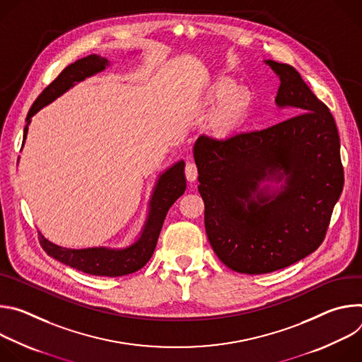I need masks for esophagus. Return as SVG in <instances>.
Returning a JSON list of instances; mask_svg holds the SVG:
<instances>
[{
    "label": "esophagus",
    "mask_w": 362,
    "mask_h": 362,
    "mask_svg": "<svg viewBox=\"0 0 362 362\" xmlns=\"http://www.w3.org/2000/svg\"><path fill=\"white\" fill-rule=\"evenodd\" d=\"M185 175L189 182H194L197 179V168L194 163H187L185 168Z\"/></svg>",
    "instance_id": "esophagus-1"
}]
</instances>
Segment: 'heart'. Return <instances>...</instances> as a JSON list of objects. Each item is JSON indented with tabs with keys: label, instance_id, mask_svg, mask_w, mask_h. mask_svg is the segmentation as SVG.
<instances>
[{
	"label": "heart",
	"instance_id": "1",
	"mask_svg": "<svg viewBox=\"0 0 362 362\" xmlns=\"http://www.w3.org/2000/svg\"><path fill=\"white\" fill-rule=\"evenodd\" d=\"M219 105L215 109L211 126L218 133L229 132L240 124L250 109L252 95L245 87H236V83L229 77L215 78L206 90V105Z\"/></svg>",
	"mask_w": 362,
	"mask_h": 362
}]
</instances>
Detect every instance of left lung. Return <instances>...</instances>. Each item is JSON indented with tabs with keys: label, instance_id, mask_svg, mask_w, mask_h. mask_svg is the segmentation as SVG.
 <instances>
[{
	"label": "left lung",
	"instance_id": "obj_1",
	"mask_svg": "<svg viewBox=\"0 0 362 362\" xmlns=\"http://www.w3.org/2000/svg\"><path fill=\"white\" fill-rule=\"evenodd\" d=\"M275 103L295 115L255 132L202 134L193 146L206 235L232 271L286 268L322 243L344 186L339 136L329 109L289 64Z\"/></svg>",
	"mask_w": 362,
	"mask_h": 362
}]
</instances>
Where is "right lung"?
<instances>
[{
    "label": "right lung",
    "mask_w": 362,
    "mask_h": 362,
    "mask_svg": "<svg viewBox=\"0 0 362 362\" xmlns=\"http://www.w3.org/2000/svg\"><path fill=\"white\" fill-rule=\"evenodd\" d=\"M110 66V62L97 54L80 59L66 67L59 77L42 90L27 115L24 127V140L27 139L31 117L42 107L48 106L77 83L91 77ZM185 162L179 160L163 173H160L148 202V214L137 239L126 247L94 246L86 249H70L49 242L40 233L42 249L54 259L77 271L95 276H123L141 269L151 257L156 247L165 218L170 206L185 193Z\"/></svg>",
    "instance_id": "obj_1"
}]
</instances>
